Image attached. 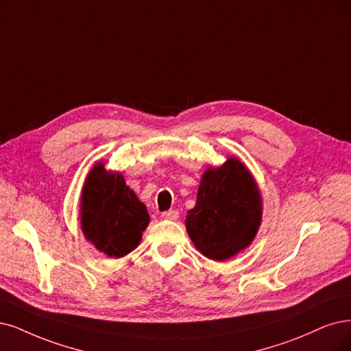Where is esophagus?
Wrapping results in <instances>:
<instances>
[{"label":"esophagus","instance_id":"obj_1","mask_svg":"<svg viewBox=\"0 0 351 351\" xmlns=\"http://www.w3.org/2000/svg\"><path fill=\"white\" fill-rule=\"evenodd\" d=\"M179 217V213L176 210H169V211H165L162 213V218L165 219H172V221H175V219H178Z\"/></svg>","mask_w":351,"mask_h":351}]
</instances>
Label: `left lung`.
Here are the masks:
<instances>
[{"instance_id": "1", "label": "left lung", "mask_w": 351, "mask_h": 351, "mask_svg": "<svg viewBox=\"0 0 351 351\" xmlns=\"http://www.w3.org/2000/svg\"><path fill=\"white\" fill-rule=\"evenodd\" d=\"M261 223L262 197L249 169L237 158L206 169L185 219L195 247L211 261H227L249 247Z\"/></svg>"}]
</instances>
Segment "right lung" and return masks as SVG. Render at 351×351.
I'll use <instances>...</instances> for the list:
<instances>
[{
    "mask_svg": "<svg viewBox=\"0 0 351 351\" xmlns=\"http://www.w3.org/2000/svg\"><path fill=\"white\" fill-rule=\"evenodd\" d=\"M150 221L146 205L125 185L121 173L97 163L88 173L81 197V227L88 241L108 257L133 252Z\"/></svg>",
    "mask_w": 351,
    "mask_h": 351,
    "instance_id": "1",
    "label": "right lung"
}]
</instances>
